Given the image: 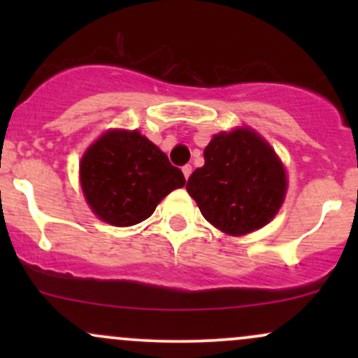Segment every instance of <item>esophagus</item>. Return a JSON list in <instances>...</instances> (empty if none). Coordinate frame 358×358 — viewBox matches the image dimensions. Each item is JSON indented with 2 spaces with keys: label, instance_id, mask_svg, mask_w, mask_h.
Instances as JSON below:
<instances>
[{
  "label": "esophagus",
  "instance_id": "34e87169",
  "mask_svg": "<svg viewBox=\"0 0 358 358\" xmlns=\"http://www.w3.org/2000/svg\"><path fill=\"white\" fill-rule=\"evenodd\" d=\"M182 171H183L185 178L188 180V176L192 175V165H185V166H182Z\"/></svg>",
  "mask_w": 358,
  "mask_h": 358
}]
</instances>
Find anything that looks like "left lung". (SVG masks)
<instances>
[{"label": "left lung", "mask_w": 358, "mask_h": 358, "mask_svg": "<svg viewBox=\"0 0 358 358\" xmlns=\"http://www.w3.org/2000/svg\"><path fill=\"white\" fill-rule=\"evenodd\" d=\"M187 190L202 215L231 236L264 227L286 193V173L276 153L256 133L236 129L213 136Z\"/></svg>", "instance_id": "left-lung-1"}]
</instances>
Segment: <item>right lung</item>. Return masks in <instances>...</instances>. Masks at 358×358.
<instances>
[{
	"mask_svg": "<svg viewBox=\"0 0 358 358\" xmlns=\"http://www.w3.org/2000/svg\"><path fill=\"white\" fill-rule=\"evenodd\" d=\"M80 183L99 219L127 227L146 220L185 176L138 131H109L82 158Z\"/></svg>",
	"mask_w": 358,
	"mask_h": 358,
	"instance_id": "obj_1",
	"label": "right lung"
}]
</instances>
